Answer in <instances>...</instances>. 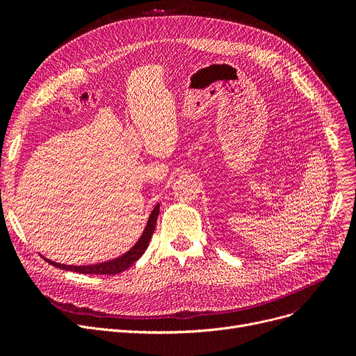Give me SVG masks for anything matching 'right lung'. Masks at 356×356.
Instances as JSON below:
<instances>
[{
    "label": "right lung",
    "mask_w": 356,
    "mask_h": 356,
    "mask_svg": "<svg viewBox=\"0 0 356 356\" xmlns=\"http://www.w3.org/2000/svg\"><path fill=\"white\" fill-rule=\"evenodd\" d=\"M159 212H160V204H156V208L153 209L152 215L148 218L147 227L141 235V238L138 239L137 244L131 248L128 252H125L124 255L112 259V261H106V263H99V264H93V266H65V264H59L54 263V261H50L47 258H44L49 264L66 270V271H74L79 274H102V275H115L118 273L125 271L127 268H129L133 266L136 261L145 252L149 239L153 236V232L156 229V223H157V218H159Z\"/></svg>",
    "instance_id": "right-lung-1"
}]
</instances>
